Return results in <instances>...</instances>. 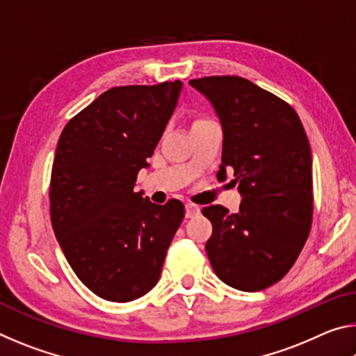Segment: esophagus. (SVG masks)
I'll return each instance as SVG.
<instances>
[{
  "instance_id": "1",
  "label": "esophagus",
  "mask_w": 356,
  "mask_h": 356,
  "mask_svg": "<svg viewBox=\"0 0 356 356\" xmlns=\"http://www.w3.org/2000/svg\"><path fill=\"white\" fill-rule=\"evenodd\" d=\"M201 213V207L196 206V204L188 202L185 206V216L186 218H193V216H197Z\"/></svg>"
}]
</instances>
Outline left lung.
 Here are the masks:
<instances>
[{
  "instance_id": "left-lung-1",
  "label": "left lung",
  "mask_w": 356,
  "mask_h": 356,
  "mask_svg": "<svg viewBox=\"0 0 356 356\" xmlns=\"http://www.w3.org/2000/svg\"><path fill=\"white\" fill-rule=\"evenodd\" d=\"M190 84L213 105L222 127L216 176L234 171L242 202L237 213L209 206L213 231L206 251L216 276L245 292L286 276L308 240L312 159L298 114L284 100L242 76H204Z\"/></svg>"
}]
</instances>
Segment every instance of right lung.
I'll return each instance as SVG.
<instances>
[{"label":"right lung","mask_w":356,"mask_h":356,"mask_svg":"<svg viewBox=\"0 0 356 356\" xmlns=\"http://www.w3.org/2000/svg\"><path fill=\"white\" fill-rule=\"evenodd\" d=\"M182 81L118 86L72 118L59 136L50 182V216L72 270L100 298L125 303L160 280L184 220L177 200L156 206L135 193Z\"/></svg>","instance_id":"1"}]
</instances>
